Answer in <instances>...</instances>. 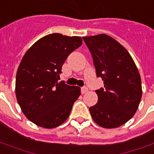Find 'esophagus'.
Segmentation results:
<instances>
[{"mask_svg": "<svg viewBox=\"0 0 154 154\" xmlns=\"http://www.w3.org/2000/svg\"><path fill=\"white\" fill-rule=\"evenodd\" d=\"M81 91H82V94H85V93H87L88 91V88H87V87H82L81 88Z\"/></svg>", "mask_w": 154, "mask_h": 154, "instance_id": "1", "label": "esophagus"}]
</instances>
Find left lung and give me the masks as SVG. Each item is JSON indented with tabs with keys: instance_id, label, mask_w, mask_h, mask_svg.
Segmentation results:
<instances>
[{
	"instance_id": "left-lung-1",
	"label": "left lung",
	"mask_w": 154,
	"mask_h": 154,
	"mask_svg": "<svg viewBox=\"0 0 154 154\" xmlns=\"http://www.w3.org/2000/svg\"><path fill=\"white\" fill-rule=\"evenodd\" d=\"M82 38L104 85L95 91L99 99L89 108L92 118L102 127L116 128L138 108L143 94L138 70L129 52L110 36L102 33Z\"/></svg>"
}]
</instances>
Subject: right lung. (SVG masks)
<instances>
[{
    "instance_id": "right-lung-1",
    "label": "right lung",
    "mask_w": 154,
    "mask_h": 154,
    "mask_svg": "<svg viewBox=\"0 0 154 154\" xmlns=\"http://www.w3.org/2000/svg\"><path fill=\"white\" fill-rule=\"evenodd\" d=\"M80 37L51 33L35 42L26 52L16 76V96L29 121L44 128H55L68 118L81 88L58 82L68 55Z\"/></svg>"
}]
</instances>
